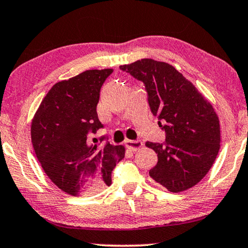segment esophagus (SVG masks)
I'll list each match as a JSON object with an SVG mask.
<instances>
[{
	"mask_svg": "<svg viewBox=\"0 0 248 248\" xmlns=\"http://www.w3.org/2000/svg\"><path fill=\"white\" fill-rule=\"evenodd\" d=\"M124 144L127 146L129 151L131 152H136L142 147V141L140 140H130V139H127V140L124 141Z\"/></svg>",
	"mask_w": 248,
	"mask_h": 248,
	"instance_id": "esophagus-1",
	"label": "esophagus"
}]
</instances>
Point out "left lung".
I'll return each instance as SVG.
<instances>
[{"instance_id": "obj_1", "label": "left lung", "mask_w": 248, "mask_h": 248, "mask_svg": "<svg viewBox=\"0 0 248 248\" xmlns=\"http://www.w3.org/2000/svg\"><path fill=\"white\" fill-rule=\"evenodd\" d=\"M144 83L152 113L165 141L146 142L158 162L149 175L170 192L187 190L205 176L220 148V125L214 108L172 65L141 59L120 66Z\"/></svg>"}]
</instances>
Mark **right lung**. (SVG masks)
<instances>
[{
    "label": "right lung",
    "mask_w": 248,
    "mask_h": 248,
    "mask_svg": "<svg viewBox=\"0 0 248 248\" xmlns=\"http://www.w3.org/2000/svg\"><path fill=\"white\" fill-rule=\"evenodd\" d=\"M112 68L90 69L56 83L41 102L31 124L34 153L45 173L64 192L86 194L111 184V173L124 157V146H113L91 134L103 128L96 113L100 91ZM106 140V145H100Z\"/></svg>",
    "instance_id": "obj_1"
}]
</instances>
